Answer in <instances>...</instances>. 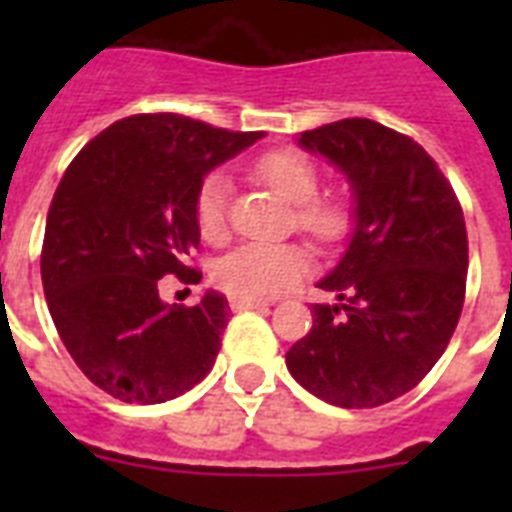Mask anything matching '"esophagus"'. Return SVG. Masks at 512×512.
<instances>
[{
  "mask_svg": "<svg viewBox=\"0 0 512 512\" xmlns=\"http://www.w3.org/2000/svg\"><path fill=\"white\" fill-rule=\"evenodd\" d=\"M231 311H249V308H268L265 300H249V297H231Z\"/></svg>",
  "mask_w": 512,
  "mask_h": 512,
  "instance_id": "34e87169",
  "label": "esophagus"
}]
</instances>
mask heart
<instances>
[{"mask_svg":"<svg viewBox=\"0 0 512 512\" xmlns=\"http://www.w3.org/2000/svg\"><path fill=\"white\" fill-rule=\"evenodd\" d=\"M255 175L268 183L281 199L297 204V225L313 239L335 241L348 228V212L340 201L313 199L319 191V170L300 151L281 148L257 159ZM228 199L231 180L225 172H212L201 180L196 193V225L201 239L220 244L228 236ZM308 271L303 247L289 241H249L241 244L215 265V281L233 297L263 300L271 297Z\"/></svg>","mask_w":512,"mask_h":512,"instance_id":"b5f03b06","label":"heart"}]
</instances>
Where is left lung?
Returning <instances> with one entry per match:
<instances>
[{
  "instance_id": "left-lung-1",
  "label": "left lung",
  "mask_w": 512,
  "mask_h": 512,
  "mask_svg": "<svg viewBox=\"0 0 512 512\" xmlns=\"http://www.w3.org/2000/svg\"><path fill=\"white\" fill-rule=\"evenodd\" d=\"M353 193L340 263L316 284L313 329L287 353L305 390L342 409H372L412 390L452 340L468 276V231L452 185L420 143L372 119L300 132Z\"/></svg>"
}]
</instances>
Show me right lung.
Returning a JSON list of instances; mask_svg holds the SVG:
<instances>
[{
  "mask_svg": "<svg viewBox=\"0 0 512 512\" xmlns=\"http://www.w3.org/2000/svg\"><path fill=\"white\" fill-rule=\"evenodd\" d=\"M263 132H228L180 114L119 119L68 164L47 212L42 284L60 340L98 388L127 404L183 396L215 364L225 295L167 305L159 279L199 247L201 180Z\"/></svg>",
  "mask_w": 512,
  "mask_h": 512,
  "instance_id": "add662e5",
  "label": "right lung"
}]
</instances>
